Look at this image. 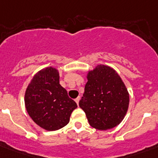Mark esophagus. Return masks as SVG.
Masks as SVG:
<instances>
[{
	"instance_id": "34e87169",
	"label": "esophagus",
	"mask_w": 158,
	"mask_h": 158,
	"mask_svg": "<svg viewBox=\"0 0 158 158\" xmlns=\"http://www.w3.org/2000/svg\"><path fill=\"white\" fill-rule=\"evenodd\" d=\"M79 100H80V97H78V98H77L74 99V101H75V102H76V103H77V105H79Z\"/></svg>"
}]
</instances>
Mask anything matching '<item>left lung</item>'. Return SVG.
I'll return each mask as SVG.
<instances>
[{
  "mask_svg": "<svg viewBox=\"0 0 158 158\" xmlns=\"http://www.w3.org/2000/svg\"><path fill=\"white\" fill-rule=\"evenodd\" d=\"M87 79L79 106L89 125L99 130L117 126L130 104V94L120 76L111 67L98 64L88 71Z\"/></svg>",
  "mask_w": 158,
  "mask_h": 158,
  "instance_id": "left-lung-1",
  "label": "left lung"
}]
</instances>
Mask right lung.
<instances>
[{"mask_svg": "<svg viewBox=\"0 0 158 158\" xmlns=\"http://www.w3.org/2000/svg\"><path fill=\"white\" fill-rule=\"evenodd\" d=\"M59 70L46 67L34 74L26 89L24 104L34 122L48 131L61 129L69 123L76 102L60 84Z\"/></svg>", "mask_w": 158, "mask_h": 158, "instance_id": "right-lung-1", "label": "right lung"}]
</instances>
